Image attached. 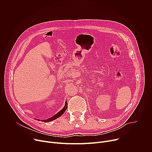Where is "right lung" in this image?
Listing matches in <instances>:
<instances>
[{"instance_id":"obj_1","label":"right lung","mask_w":152,"mask_h":152,"mask_svg":"<svg viewBox=\"0 0 152 152\" xmlns=\"http://www.w3.org/2000/svg\"><path fill=\"white\" fill-rule=\"evenodd\" d=\"M67 101H66V104H65V106L64 107V108L61 111H60L59 113H58L56 114H55L52 117H50V118H48V119H47L46 120H42V121L48 122V121H52V120H54L58 118V117H59L61 115H62L64 113V112L66 111V110H67Z\"/></svg>"}]
</instances>
